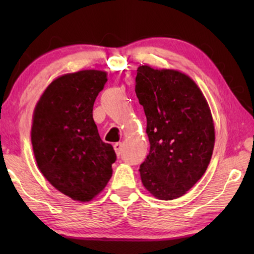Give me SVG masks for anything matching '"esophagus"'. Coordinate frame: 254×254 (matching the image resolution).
I'll return each instance as SVG.
<instances>
[{
  "mask_svg": "<svg viewBox=\"0 0 254 254\" xmlns=\"http://www.w3.org/2000/svg\"><path fill=\"white\" fill-rule=\"evenodd\" d=\"M113 147H114V150H115V152H117L118 156H120V153L122 152V142L114 143Z\"/></svg>",
  "mask_w": 254,
  "mask_h": 254,
  "instance_id": "34e87169",
  "label": "esophagus"
}]
</instances>
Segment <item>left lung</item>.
<instances>
[{
    "mask_svg": "<svg viewBox=\"0 0 254 254\" xmlns=\"http://www.w3.org/2000/svg\"><path fill=\"white\" fill-rule=\"evenodd\" d=\"M135 93L147 117L150 152L140 166L144 188L158 199L184 196L212 159L215 127L203 92L176 69L137 67Z\"/></svg>",
    "mask_w": 254,
    "mask_h": 254,
    "instance_id": "left-lung-1",
    "label": "left lung"
}]
</instances>
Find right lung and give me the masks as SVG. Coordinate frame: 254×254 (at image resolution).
Masks as SVG:
<instances>
[{
	"mask_svg": "<svg viewBox=\"0 0 254 254\" xmlns=\"http://www.w3.org/2000/svg\"><path fill=\"white\" fill-rule=\"evenodd\" d=\"M106 81L107 72L96 69L59 76L33 111L31 143L38 168L57 190L81 203L103 191L117 160L93 119L94 102Z\"/></svg>",
	"mask_w": 254,
	"mask_h": 254,
	"instance_id": "1",
	"label": "right lung"
}]
</instances>
